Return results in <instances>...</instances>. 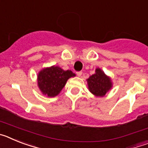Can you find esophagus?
Wrapping results in <instances>:
<instances>
[{"label": "esophagus", "instance_id": "esophagus-1", "mask_svg": "<svg viewBox=\"0 0 148 148\" xmlns=\"http://www.w3.org/2000/svg\"><path fill=\"white\" fill-rule=\"evenodd\" d=\"M82 75V71H79V72H77V75H78V77H81Z\"/></svg>", "mask_w": 148, "mask_h": 148}]
</instances>
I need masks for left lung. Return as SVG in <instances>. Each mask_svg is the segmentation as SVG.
<instances>
[{
	"instance_id": "obj_1",
	"label": "left lung",
	"mask_w": 148,
	"mask_h": 148,
	"mask_svg": "<svg viewBox=\"0 0 148 148\" xmlns=\"http://www.w3.org/2000/svg\"><path fill=\"white\" fill-rule=\"evenodd\" d=\"M90 92L96 97H103L113 87L111 78L100 68H96L95 73L87 79Z\"/></svg>"
}]
</instances>
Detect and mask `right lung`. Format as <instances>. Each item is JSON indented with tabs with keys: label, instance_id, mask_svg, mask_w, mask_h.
I'll return each instance as SVG.
<instances>
[{
	"label": "right lung",
	"instance_id": "obj_1",
	"mask_svg": "<svg viewBox=\"0 0 148 148\" xmlns=\"http://www.w3.org/2000/svg\"><path fill=\"white\" fill-rule=\"evenodd\" d=\"M75 76L71 70H64L53 65L44 68L38 73V87L43 95L55 97L61 92L68 79Z\"/></svg>",
	"mask_w": 148,
	"mask_h": 148
}]
</instances>
